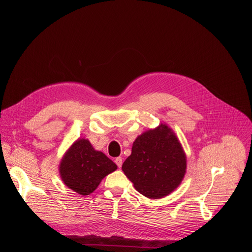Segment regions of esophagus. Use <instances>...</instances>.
<instances>
[{
	"instance_id": "34e87169",
	"label": "esophagus",
	"mask_w": 252,
	"mask_h": 252,
	"mask_svg": "<svg viewBox=\"0 0 252 252\" xmlns=\"http://www.w3.org/2000/svg\"><path fill=\"white\" fill-rule=\"evenodd\" d=\"M115 162L118 165V167H122V165H123V158L121 157H119V158H117L115 159Z\"/></svg>"
}]
</instances>
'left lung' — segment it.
Listing matches in <instances>:
<instances>
[{"label":"left lung","instance_id":"obj_1","mask_svg":"<svg viewBox=\"0 0 252 252\" xmlns=\"http://www.w3.org/2000/svg\"><path fill=\"white\" fill-rule=\"evenodd\" d=\"M122 168L138 192L156 199L182 183L187 158L174 132L161 124L137 136Z\"/></svg>","mask_w":252,"mask_h":252}]
</instances>
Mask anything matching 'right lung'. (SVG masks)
Returning <instances> with one entry per match:
<instances>
[{
	"label": "right lung",
	"mask_w": 252,
	"mask_h": 252,
	"mask_svg": "<svg viewBox=\"0 0 252 252\" xmlns=\"http://www.w3.org/2000/svg\"><path fill=\"white\" fill-rule=\"evenodd\" d=\"M118 168L101 152L94 150L88 139H78L69 148L60 164L64 185L82 195H89L101 179Z\"/></svg>",
	"instance_id": "add662e5"
}]
</instances>
